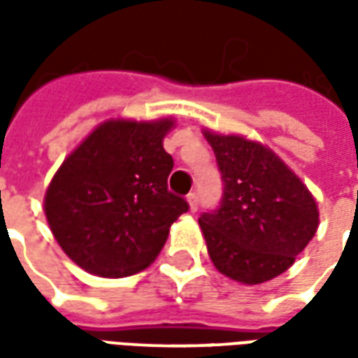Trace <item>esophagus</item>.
Returning a JSON list of instances; mask_svg holds the SVG:
<instances>
[{
  "label": "esophagus",
  "mask_w": 358,
  "mask_h": 358,
  "mask_svg": "<svg viewBox=\"0 0 358 358\" xmlns=\"http://www.w3.org/2000/svg\"><path fill=\"white\" fill-rule=\"evenodd\" d=\"M187 200H189L191 212H196V210H199V194H196V192H191V194L187 196Z\"/></svg>",
  "instance_id": "1"
}]
</instances>
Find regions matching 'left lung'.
Masks as SVG:
<instances>
[{
  "label": "left lung",
  "mask_w": 358,
  "mask_h": 358,
  "mask_svg": "<svg viewBox=\"0 0 358 358\" xmlns=\"http://www.w3.org/2000/svg\"><path fill=\"white\" fill-rule=\"evenodd\" d=\"M224 194L199 217L220 272L258 285L287 270L318 229V208L303 181L272 150L235 134L206 131Z\"/></svg>",
  "instance_id": "8db88e82"
}]
</instances>
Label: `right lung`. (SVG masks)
I'll list each match as a JSON object with an SVG mask.
<instances>
[{"label": "right lung", "instance_id": "1", "mask_svg": "<svg viewBox=\"0 0 358 358\" xmlns=\"http://www.w3.org/2000/svg\"><path fill=\"white\" fill-rule=\"evenodd\" d=\"M162 121H108L65 159L45 191L53 237L71 260L102 278L141 272L159 255L189 202L167 189L173 158Z\"/></svg>", "mask_w": 358, "mask_h": 358}]
</instances>
